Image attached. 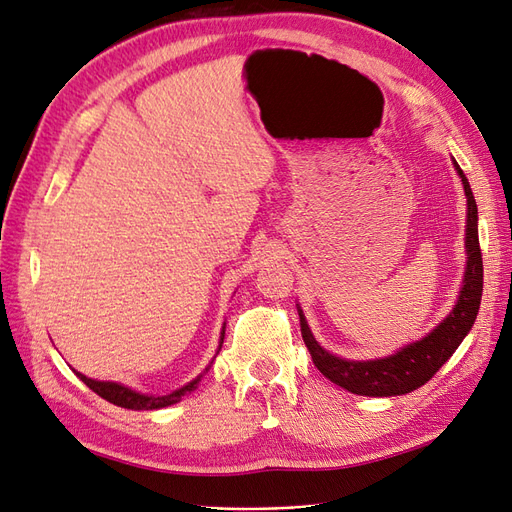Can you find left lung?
I'll return each mask as SVG.
<instances>
[{"mask_svg": "<svg viewBox=\"0 0 512 512\" xmlns=\"http://www.w3.org/2000/svg\"><path fill=\"white\" fill-rule=\"evenodd\" d=\"M457 175L461 177L463 192L468 198V213H466V273H463V284L455 307L448 316L438 324L436 329L427 333L418 342H412L404 348H399L395 354L382 356V359L371 361H348L342 356L331 354L324 350L309 329V324L299 309L301 318V335L303 342L312 354L314 365L320 369L322 376H327L342 389L365 395V397H393L406 395L423 386L431 376L451 359L453 352L459 348L472 329L476 320L480 297H483V256H480L478 245V209L472 194L470 183L463 175L459 164L453 160Z\"/></svg>", "mask_w": 512, "mask_h": 512, "instance_id": "8db88e82", "label": "left lung"}]
</instances>
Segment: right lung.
I'll return each mask as SVG.
<instances>
[{"label":"right lung","instance_id":"obj_1","mask_svg":"<svg viewBox=\"0 0 512 512\" xmlns=\"http://www.w3.org/2000/svg\"><path fill=\"white\" fill-rule=\"evenodd\" d=\"M224 331H226V322H224V327H222L218 352H220V348H222V344H224ZM218 352H215V354H218ZM211 363H213V361H211ZM211 363L205 367V371H209ZM74 374L79 376V378L89 386V389L94 391V393H98L102 399L111 401V404H115V406H119V408H128V410H160V408H166V406H173V404H177V401H181L183 395L192 393V391L196 389V386H198L200 378H203V374H200V376H196L192 382H188L185 386H181V389H177V391H173V393H168V395H145V393H138V391L130 389V386H126V384L87 378V376L81 374V371H76V369H74Z\"/></svg>","mask_w":512,"mask_h":512}]
</instances>
